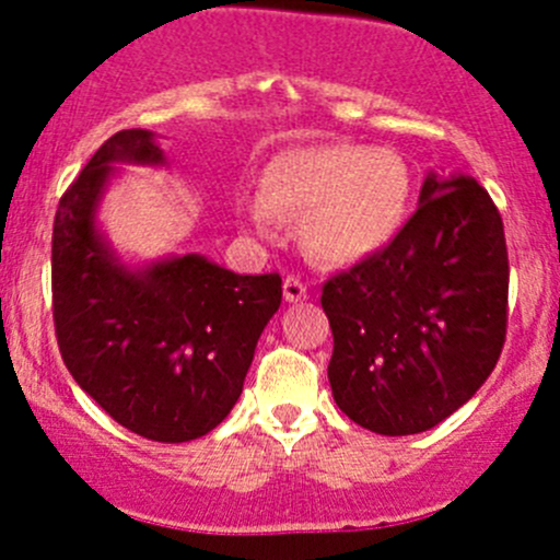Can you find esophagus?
Masks as SVG:
<instances>
[{
  "label": "esophagus",
  "mask_w": 560,
  "mask_h": 560,
  "mask_svg": "<svg viewBox=\"0 0 560 560\" xmlns=\"http://www.w3.org/2000/svg\"><path fill=\"white\" fill-rule=\"evenodd\" d=\"M306 298H308L306 284H303L298 276H287V279H284V301L287 303H301V301H306Z\"/></svg>",
  "instance_id": "1"
}]
</instances>
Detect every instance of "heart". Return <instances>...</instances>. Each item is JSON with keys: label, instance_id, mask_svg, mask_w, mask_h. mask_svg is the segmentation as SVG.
<instances>
[{"label": "heart", "instance_id": "1", "mask_svg": "<svg viewBox=\"0 0 560 560\" xmlns=\"http://www.w3.org/2000/svg\"><path fill=\"white\" fill-rule=\"evenodd\" d=\"M411 206V175L389 149L352 143L292 149L262 175V200L244 202L257 233L273 213L303 222V241L319 259L352 265L393 244Z\"/></svg>", "mask_w": 560, "mask_h": 560}]
</instances>
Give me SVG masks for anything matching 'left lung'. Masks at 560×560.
Returning a JSON list of instances; mask_svg holds the SVG:
<instances>
[{
    "label": "left lung",
    "mask_w": 560,
    "mask_h": 560,
    "mask_svg": "<svg viewBox=\"0 0 560 560\" xmlns=\"http://www.w3.org/2000/svg\"><path fill=\"white\" fill-rule=\"evenodd\" d=\"M504 222L471 175L422 184L393 244L322 287L338 409L382 436H411L460 409L506 338Z\"/></svg>",
    "instance_id": "left-lung-1"
}]
</instances>
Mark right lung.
<instances>
[{"instance_id": "right-lung-1", "label": "right lung", "mask_w": 560, "mask_h": 560, "mask_svg": "<svg viewBox=\"0 0 560 560\" xmlns=\"http://www.w3.org/2000/svg\"><path fill=\"white\" fill-rule=\"evenodd\" d=\"M116 162L162 165L149 129L107 138L61 195L50 246L54 327L72 380L127 431L191 442L244 389L259 332L281 306V276H241L200 254L121 265L97 230Z\"/></svg>"}]
</instances>
